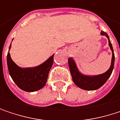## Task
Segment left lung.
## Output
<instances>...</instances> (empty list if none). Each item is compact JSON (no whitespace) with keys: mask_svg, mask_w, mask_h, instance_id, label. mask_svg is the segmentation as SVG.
<instances>
[{"mask_svg":"<svg viewBox=\"0 0 120 120\" xmlns=\"http://www.w3.org/2000/svg\"><path fill=\"white\" fill-rule=\"evenodd\" d=\"M101 35H106L108 37V44H109L110 48L112 53L111 65L106 72H105L102 74H100V75L93 76L83 75L82 74H81L79 71L74 60L71 58L68 59L69 67V70H70L74 83L76 84V85H77L79 87L85 90H97L99 87H101L107 81V80L110 76V75L112 72V70H113L114 62H115V55H114V51H113V49H112L111 42L110 41L109 37H108L106 33L101 31Z\"/></svg>","mask_w":120,"mask_h":120,"instance_id":"left-lung-1","label":"left lung"}]
</instances>
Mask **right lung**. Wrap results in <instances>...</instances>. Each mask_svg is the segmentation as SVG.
Segmentation results:
<instances>
[{
	"mask_svg": "<svg viewBox=\"0 0 120 120\" xmlns=\"http://www.w3.org/2000/svg\"><path fill=\"white\" fill-rule=\"evenodd\" d=\"M10 47L11 44L9 49ZM7 62L9 73L16 85L23 91L35 92L46 83L49 71L53 63V55L43 64L33 68H20L13 62L9 52Z\"/></svg>",
	"mask_w": 120,
	"mask_h": 120,
	"instance_id": "right-lung-1",
	"label": "right lung"
}]
</instances>
